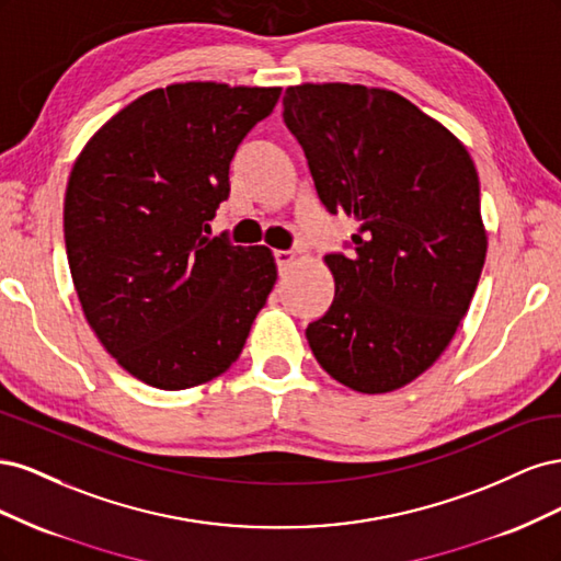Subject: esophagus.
I'll return each mask as SVG.
<instances>
[{"label": "esophagus", "mask_w": 561, "mask_h": 561, "mask_svg": "<svg viewBox=\"0 0 561 561\" xmlns=\"http://www.w3.org/2000/svg\"><path fill=\"white\" fill-rule=\"evenodd\" d=\"M274 254H276V264L280 268V274L295 264V252H290V250H276Z\"/></svg>", "instance_id": "34e87169"}]
</instances>
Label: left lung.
Instances as JSON below:
<instances>
[{"instance_id": "left-lung-1", "label": "left lung", "mask_w": 561, "mask_h": 561, "mask_svg": "<svg viewBox=\"0 0 561 561\" xmlns=\"http://www.w3.org/2000/svg\"><path fill=\"white\" fill-rule=\"evenodd\" d=\"M283 118L322 206L360 225L348 257L325 254L334 299L309 346L339 383L390 393L433 367L468 313L486 257L478 171L454 133L386 89L299 83Z\"/></svg>"}]
</instances>
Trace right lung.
Masks as SVG:
<instances>
[{
    "label": "right lung",
    "mask_w": 561,
    "mask_h": 561,
    "mask_svg": "<svg viewBox=\"0 0 561 561\" xmlns=\"http://www.w3.org/2000/svg\"><path fill=\"white\" fill-rule=\"evenodd\" d=\"M278 87L186 81L133 100L81 149L65 248L83 316L128 375L161 390L239 360L278 268L266 245L210 239L229 163Z\"/></svg>",
    "instance_id": "right-lung-1"
}]
</instances>
